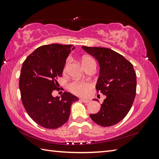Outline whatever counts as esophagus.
Returning <instances> with one entry per match:
<instances>
[{
	"label": "esophagus",
	"mask_w": 159,
	"mask_h": 159,
	"mask_svg": "<svg viewBox=\"0 0 159 159\" xmlns=\"http://www.w3.org/2000/svg\"><path fill=\"white\" fill-rule=\"evenodd\" d=\"M80 100H82L84 103H88L89 102V100L85 99V98H80Z\"/></svg>",
	"instance_id": "obj_1"
}]
</instances>
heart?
Masks as SVG:
<instances>
[{
    "mask_svg": "<svg viewBox=\"0 0 159 159\" xmlns=\"http://www.w3.org/2000/svg\"><path fill=\"white\" fill-rule=\"evenodd\" d=\"M82 62L84 67H86L89 66L92 63H95V61L91 57H83ZM69 63V59L67 60L66 65L64 66V70H66L67 66ZM69 89L70 92L77 96H85L89 93L91 88L92 87V85L89 82H82V81H73L69 84Z\"/></svg>",
    "mask_w": 159,
    "mask_h": 159,
    "instance_id": "b5f03b06",
    "label": "heart"
}]
</instances>
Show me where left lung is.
Segmentation results:
<instances>
[{"label":"left lung","mask_w":159,"mask_h":159,"mask_svg":"<svg viewBox=\"0 0 159 159\" xmlns=\"http://www.w3.org/2000/svg\"><path fill=\"white\" fill-rule=\"evenodd\" d=\"M82 48L98 61L100 75L96 89L98 93L107 96L100 110L90 114V117L101 126H113L126 117L135 98L137 79L133 66L110 48L85 46Z\"/></svg>","instance_id":"1"}]
</instances>
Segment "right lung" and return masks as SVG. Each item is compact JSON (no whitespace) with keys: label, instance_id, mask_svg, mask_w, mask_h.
<instances>
[{"label":"right lung","instance_id":"add662e5","mask_svg":"<svg viewBox=\"0 0 159 159\" xmlns=\"http://www.w3.org/2000/svg\"><path fill=\"white\" fill-rule=\"evenodd\" d=\"M72 45H43L27 57L22 64L19 87L22 102L31 119L39 126L55 129L66 123L72 104L79 100L65 92L54 98L53 90L62 76L67 57Z\"/></svg>","mask_w":159,"mask_h":159}]
</instances>
